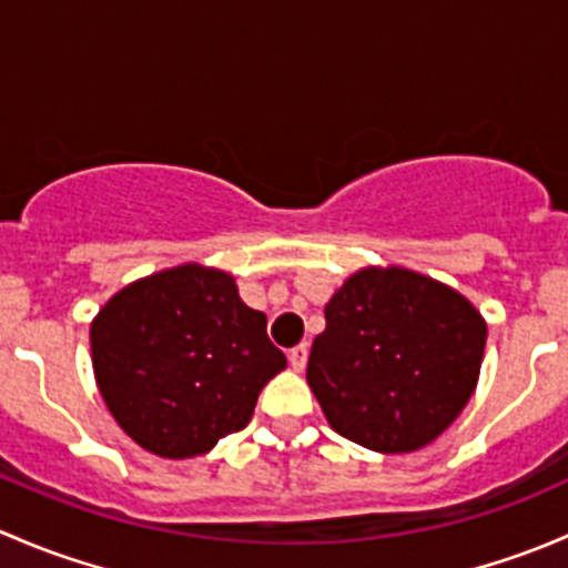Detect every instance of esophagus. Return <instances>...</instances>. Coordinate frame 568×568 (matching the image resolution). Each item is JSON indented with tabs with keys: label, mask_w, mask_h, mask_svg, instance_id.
<instances>
[{
	"label": "esophagus",
	"mask_w": 568,
	"mask_h": 568,
	"mask_svg": "<svg viewBox=\"0 0 568 568\" xmlns=\"http://www.w3.org/2000/svg\"><path fill=\"white\" fill-rule=\"evenodd\" d=\"M288 363H291V368H296V371L305 368V363H307V343H300V346L291 348V352H288Z\"/></svg>",
	"instance_id": "1"
}]
</instances>
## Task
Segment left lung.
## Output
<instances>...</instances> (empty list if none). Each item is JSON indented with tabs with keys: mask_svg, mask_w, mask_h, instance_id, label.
Listing matches in <instances>:
<instances>
[{
	"mask_svg": "<svg viewBox=\"0 0 568 568\" xmlns=\"http://www.w3.org/2000/svg\"><path fill=\"white\" fill-rule=\"evenodd\" d=\"M324 316L307 385L337 434L379 454H409L467 406L486 324L454 288L398 266L365 268Z\"/></svg>",
	"mask_w": 568,
	"mask_h": 568,
	"instance_id": "obj_1",
	"label": "left lung"
}]
</instances>
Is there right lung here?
<instances>
[{"instance_id":"right-lung-1","label":"right lung","mask_w":568,"mask_h":568,"mask_svg":"<svg viewBox=\"0 0 568 568\" xmlns=\"http://www.w3.org/2000/svg\"><path fill=\"white\" fill-rule=\"evenodd\" d=\"M93 368L125 434L164 459H189L250 423L263 385L285 368L266 316L231 274L197 263L131 283L90 326Z\"/></svg>"}]
</instances>
